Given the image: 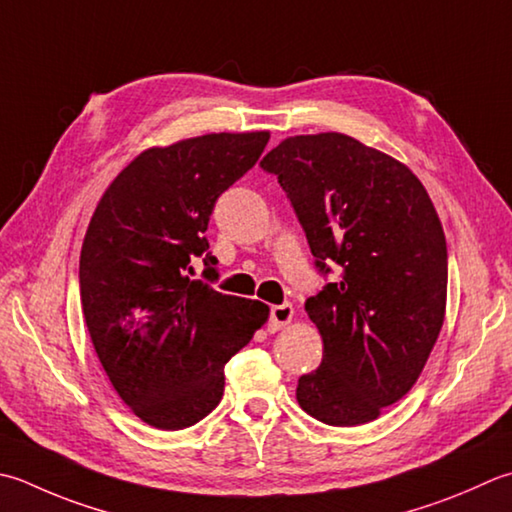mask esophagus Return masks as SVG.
<instances>
[{
	"instance_id": "34e87169",
	"label": "esophagus",
	"mask_w": 512,
	"mask_h": 512,
	"mask_svg": "<svg viewBox=\"0 0 512 512\" xmlns=\"http://www.w3.org/2000/svg\"><path fill=\"white\" fill-rule=\"evenodd\" d=\"M290 319H293V306L290 304H279L270 308V319H268V330L275 333V330L284 328Z\"/></svg>"
}]
</instances>
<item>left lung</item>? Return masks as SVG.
Instances as JSON below:
<instances>
[{
  "label": "left lung",
  "instance_id": "obj_1",
  "mask_svg": "<svg viewBox=\"0 0 512 512\" xmlns=\"http://www.w3.org/2000/svg\"><path fill=\"white\" fill-rule=\"evenodd\" d=\"M302 224L328 277L306 299L324 339L297 402L328 426L373 422L402 399L444 324L448 250L422 182L397 159L342 133L288 137L259 162Z\"/></svg>",
  "mask_w": 512,
  "mask_h": 512
}]
</instances>
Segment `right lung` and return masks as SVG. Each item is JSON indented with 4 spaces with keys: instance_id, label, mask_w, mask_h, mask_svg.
<instances>
[{
    "instance_id": "right-lung-1",
    "label": "right lung",
    "mask_w": 512,
    "mask_h": 512,
    "mask_svg": "<svg viewBox=\"0 0 512 512\" xmlns=\"http://www.w3.org/2000/svg\"><path fill=\"white\" fill-rule=\"evenodd\" d=\"M268 133H213L150 148L99 199L79 257V295L95 353L146 424L182 430L224 395V366L266 322L268 306L217 282L206 230L219 195L257 164Z\"/></svg>"
}]
</instances>
